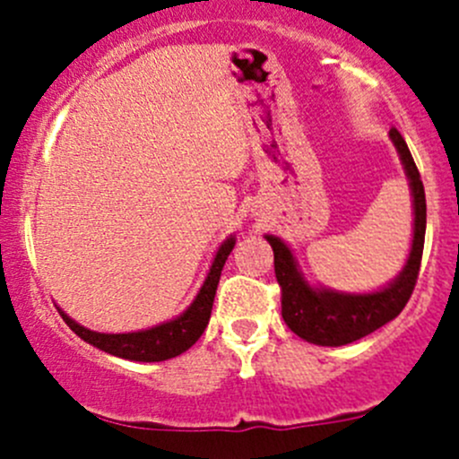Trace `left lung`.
Segmentation results:
<instances>
[{
    "label": "left lung",
    "instance_id": "left-lung-1",
    "mask_svg": "<svg viewBox=\"0 0 459 459\" xmlns=\"http://www.w3.org/2000/svg\"><path fill=\"white\" fill-rule=\"evenodd\" d=\"M393 146L400 155L413 197V239L402 271L382 289L368 293L316 286L304 277L298 257L289 244L277 235H264L275 255V277L281 286V317L286 326L302 340L317 346H344L362 340L386 322L395 319L409 302L415 289L427 233V197L418 166L397 128L388 131Z\"/></svg>",
    "mask_w": 459,
    "mask_h": 459
}]
</instances>
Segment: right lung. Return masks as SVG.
<instances>
[{"label":"right lung","instance_id":"obj_1","mask_svg":"<svg viewBox=\"0 0 459 459\" xmlns=\"http://www.w3.org/2000/svg\"><path fill=\"white\" fill-rule=\"evenodd\" d=\"M233 247L235 235H230V238H226L220 244V248L212 255L211 268H208L206 277H204V284L197 290L195 299L188 304L186 311L179 313L178 317L169 319V322L155 324V326L133 333H97L77 324L62 308H59V316L64 317V322L82 340L97 346L104 353L115 355V358L131 359V362H164V359L178 358V355L191 349L202 337L204 328H206L208 319H211L212 299H215L217 284H220L221 268H224Z\"/></svg>","mask_w":459,"mask_h":459}]
</instances>
